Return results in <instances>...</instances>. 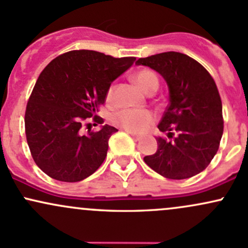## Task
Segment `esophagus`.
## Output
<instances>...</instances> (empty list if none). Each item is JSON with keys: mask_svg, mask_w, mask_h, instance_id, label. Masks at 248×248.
<instances>
[{"mask_svg": "<svg viewBox=\"0 0 248 248\" xmlns=\"http://www.w3.org/2000/svg\"><path fill=\"white\" fill-rule=\"evenodd\" d=\"M129 134H130V136H131L132 138H134L135 140H142V136H140V135H136V134H134V132H129Z\"/></svg>", "mask_w": 248, "mask_h": 248, "instance_id": "1", "label": "esophagus"}]
</instances>
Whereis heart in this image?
<instances>
[{
    "instance_id": "b5f03b06",
    "label": "heart",
    "mask_w": 248,
    "mask_h": 248,
    "mask_svg": "<svg viewBox=\"0 0 248 248\" xmlns=\"http://www.w3.org/2000/svg\"><path fill=\"white\" fill-rule=\"evenodd\" d=\"M134 81L138 85L140 90L144 92L153 93L158 89V79L156 74L150 70L138 71L132 77ZM113 100V86L106 92V102L111 103ZM154 114L148 110H132L124 108L119 112L114 113L112 117V123L116 126L121 127L129 132H143L153 124Z\"/></svg>"
}]
</instances>
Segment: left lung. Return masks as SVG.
Masks as SVG:
<instances>
[{"label":"left lung","instance_id":"1","mask_svg":"<svg viewBox=\"0 0 248 248\" xmlns=\"http://www.w3.org/2000/svg\"><path fill=\"white\" fill-rule=\"evenodd\" d=\"M136 63L161 74L169 87V104L158 129L172 140L157 137V151L144 162L170 180L195 176L208 167L223 132L222 103L214 79L201 63L178 52L140 58Z\"/></svg>","mask_w":248,"mask_h":248}]
</instances>
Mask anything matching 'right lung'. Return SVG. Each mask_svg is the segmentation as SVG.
<instances>
[{
    "mask_svg": "<svg viewBox=\"0 0 248 248\" xmlns=\"http://www.w3.org/2000/svg\"><path fill=\"white\" fill-rule=\"evenodd\" d=\"M136 58H113L95 50H71L53 59L36 80L25 114L31 157L54 180L79 182L105 159L108 138L118 130L105 124L81 135L82 122L97 116L111 82L129 70Z\"/></svg>",
    "mask_w": 248,
    "mask_h": 248,
    "instance_id": "obj_1",
    "label": "right lung"
}]
</instances>
